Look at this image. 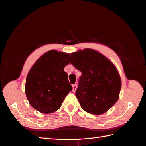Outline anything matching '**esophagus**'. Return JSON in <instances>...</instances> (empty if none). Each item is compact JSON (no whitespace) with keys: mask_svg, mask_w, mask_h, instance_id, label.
Masks as SVG:
<instances>
[{"mask_svg":"<svg viewBox=\"0 0 146 146\" xmlns=\"http://www.w3.org/2000/svg\"><path fill=\"white\" fill-rule=\"evenodd\" d=\"M73 92H75V91H76V88H77V85L76 84H74V85H73Z\"/></svg>","mask_w":146,"mask_h":146,"instance_id":"esophagus-1","label":"esophagus"}]
</instances>
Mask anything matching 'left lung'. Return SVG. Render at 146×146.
Wrapping results in <instances>:
<instances>
[{"label": "left lung", "instance_id": "left-lung-1", "mask_svg": "<svg viewBox=\"0 0 146 146\" xmlns=\"http://www.w3.org/2000/svg\"><path fill=\"white\" fill-rule=\"evenodd\" d=\"M70 63L82 72L75 95L82 109L96 115L106 112L118 100L121 90L115 66L90 48L71 53Z\"/></svg>", "mask_w": 146, "mask_h": 146}]
</instances>
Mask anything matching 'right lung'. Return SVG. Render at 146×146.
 <instances>
[{
	"instance_id": "add662e5",
	"label": "right lung",
	"mask_w": 146,
	"mask_h": 146,
	"mask_svg": "<svg viewBox=\"0 0 146 146\" xmlns=\"http://www.w3.org/2000/svg\"><path fill=\"white\" fill-rule=\"evenodd\" d=\"M70 54L52 50L41 56L31 67L26 79L25 93L30 104L39 112L49 114L58 110L72 90L68 74Z\"/></svg>"
}]
</instances>
